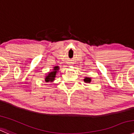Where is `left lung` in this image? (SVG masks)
Wrapping results in <instances>:
<instances>
[{"mask_svg": "<svg viewBox=\"0 0 134 134\" xmlns=\"http://www.w3.org/2000/svg\"><path fill=\"white\" fill-rule=\"evenodd\" d=\"M83 81H85V83H90L91 81V78L89 77H85V78H84Z\"/></svg>", "mask_w": 134, "mask_h": 134, "instance_id": "obj_1", "label": "left lung"}]
</instances>
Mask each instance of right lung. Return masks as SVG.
<instances>
[{
	"mask_svg": "<svg viewBox=\"0 0 134 134\" xmlns=\"http://www.w3.org/2000/svg\"><path fill=\"white\" fill-rule=\"evenodd\" d=\"M59 68H60L58 66H55L54 67H53V70L50 71V72H49L46 74L45 78H44L45 82H53L54 81V80H55L56 75H57V73L58 72V71L59 70Z\"/></svg>",
	"mask_w": 134,
	"mask_h": 134,
	"instance_id": "right-lung-1",
	"label": "right lung"
}]
</instances>
